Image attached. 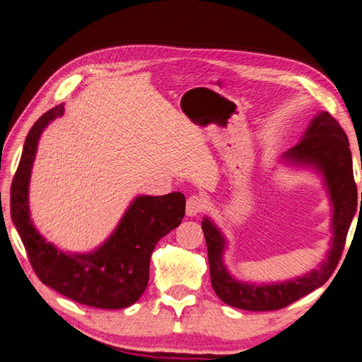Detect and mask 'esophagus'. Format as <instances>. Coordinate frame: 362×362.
Here are the masks:
<instances>
[{"label": "esophagus", "instance_id": "obj_1", "mask_svg": "<svg viewBox=\"0 0 362 362\" xmlns=\"http://www.w3.org/2000/svg\"><path fill=\"white\" fill-rule=\"evenodd\" d=\"M205 209V201L201 197H197V194H193L187 199V204H185V214H187L189 218H194L198 216L199 213H202Z\"/></svg>", "mask_w": 362, "mask_h": 362}]
</instances>
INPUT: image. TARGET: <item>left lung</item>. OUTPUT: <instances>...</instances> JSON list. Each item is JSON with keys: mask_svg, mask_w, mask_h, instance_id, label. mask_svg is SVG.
<instances>
[{"mask_svg": "<svg viewBox=\"0 0 362 362\" xmlns=\"http://www.w3.org/2000/svg\"><path fill=\"white\" fill-rule=\"evenodd\" d=\"M283 160L300 168H312L323 177L332 204V240L327 257L308 274L279 283H247L234 279L223 263L227 240L210 218L201 222L209 251L211 286L227 305L245 310L281 309L323 286L335 271L344 250L347 231L358 205V190L351 165L349 139L329 112L321 111L310 120L301 140L283 153ZM362 201V192H361ZM362 207V205H361Z\"/></svg>", "mask_w": 362, "mask_h": 362, "instance_id": "1", "label": "left lung"}]
</instances>
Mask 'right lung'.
Listing matches in <instances>:
<instances>
[{
  "mask_svg": "<svg viewBox=\"0 0 362 362\" xmlns=\"http://www.w3.org/2000/svg\"><path fill=\"white\" fill-rule=\"evenodd\" d=\"M64 111V105L47 111L27 135L11 189L12 221L32 268L44 285L81 305L100 309L128 308L148 286L153 248L181 223L185 198L180 192L136 197L111 236L91 252H64L47 242L30 219L28 184L41 134Z\"/></svg>",
  "mask_w": 362,
  "mask_h": 362,
  "instance_id": "add662e5",
  "label": "right lung"
}]
</instances>
